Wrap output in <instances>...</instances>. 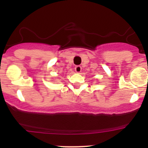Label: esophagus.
Masks as SVG:
<instances>
[{
    "label": "esophagus",
    "instance_id": "34e87169",
    "mask_svg": "<svg viewBox=\"0 0 148 148\" xmlns=\"http://www.w3.org/2000/svg\"><path fill=\"white\" fill-rule=\"evenodd\" d=\"M74 69H75L76 72L79 73V72H81V67L79 65H76L75 67V68H74Z\"/></svg>",
    "mask_w": 148,
    "mask_h": 148
}]
</instances>
